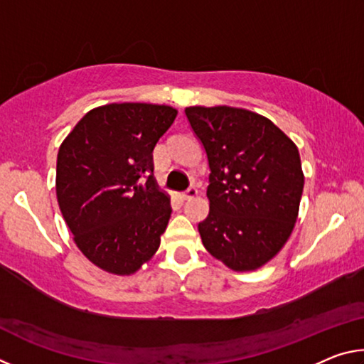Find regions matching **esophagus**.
Returning a JSON list of instances; mask_svg holds the SVG:
<instances>
[{
    "mask_svg": "<svg viewBox=\"0 0 364 364\" xmlns=\"http://www.w3.org/2000/svg\"><path fill=\"white\" fill-rule=\"evenodd\" d=\"M196 196H197V189L196 188H189L186 193L181 194V199L183 200H189V199H194Z\"/></svg>",
    "mask_w": 364,
    "mask_h": 364,
    "instance_id": "esophagus-1",
    "label": "esophagus"
}]
</instances>
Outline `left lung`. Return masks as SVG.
<instances>
[{
  "label": "left lung",
  "mask_w": 364,
  "mask_h": 364,
  "mask_svg": "<svg viewBox=\"0 0 364 364\" xmlns=\"http://www.w3.org/2000/svg\"><path fill=\"white\" fill-rule=\"evenodd\" d=\"M207 152L208 254L232 271H254L279 254L299 217L305 176L294 141L267 117L230 106L184 109Z\"/></svg>",
  "instance_id": "left-lung-1"
}]
</instances>
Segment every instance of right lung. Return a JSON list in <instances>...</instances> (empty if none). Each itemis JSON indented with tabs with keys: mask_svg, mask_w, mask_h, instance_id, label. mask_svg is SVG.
Returning a JSON list of instances; mask_svg holds the SVG:
<instances>
[{
	"mask_svg": "<svg viewBox=\"0 0 364 364\" xmlns=\"http://www.w3.org/2000/svg\"><path fill=\"white\" fill-rule=\"evenodd\" d=\"M176 115L165 104H106L59 147L60 213L78 250L106 273L134 274L156 255L171 207L152 175V151Z\"/></svg>",
	"mask_w": 364,
	"mask_h": 364,
	"instance_id": "add662e5",
	"label": "right lung"
}]
</instances>
